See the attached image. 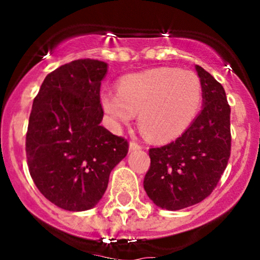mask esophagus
Here are the masks:
<instances>
[{
    "instance_id": "34e87169",
    "label": "esophagus",
    "mask_w": 260,
    "mask_h": 260,
    "mask_svg": "<svg viewBox=\"0 0 260 260\" xmlns=\"http://www.w3.org/2000/svg\"><path fill=\"white\" fill-rule=\"evenodd\" d=\"M142 147L138 145L137 142H131L129 143V152H135V151H138V149H141Z\"/></svg>"
}]
</instances>
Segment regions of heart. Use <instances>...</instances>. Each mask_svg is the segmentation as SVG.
Instances as JSON below:
<instances>
[{
  "instance_id": "1",
  "label": "heart",
  "mask_w": 260,
  "mask_h": 260,
  "mask_svg": "<svg viewBox=\"0 0 260 260\" xmlns=\"http://www.w3.org/2000/svg\"><path fill=\"white\" fill-rule=\"evenodd\" d=\"M203 85L195 73L176 68H154L123 77L118 91L104 90L101 104L115 127L129 124L138 113V125L153 142L182 135L199 113Z\"/></svg>"
}]
</instances>
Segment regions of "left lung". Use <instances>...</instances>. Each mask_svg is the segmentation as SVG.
I'll return each mask as SVG.
<instances>
[{"label": "left lung", "instance_id": "8db88e82", "mask_svg": "<svg viewBox=\"0 0 260 260\" xmlns=\"http://www.w3.org/2000/svg\"><path fill=\"white\" fill-rule=\"evenodd\" d=\"M203 109L174 142L149 149L143 187L154 205L176 211L201 203L216 187L230 157V107L221 84L196 65Z\"/></svg>", "mask_w": 260, "mask_h": 260}]
</instances>
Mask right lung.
<instances>
[{"label":"right lung","instance_id":"obj_1","mask_svg":"<svg viewBox=\"0 0 260 260\" xmlns=\"http://www.w3.org/2000/svg\"><path fill=\"white\" fill-rule=\"evenodd\" d=\"M108 64L79 59L46 75L34 99L27 135L28 171L41 193L68 211L93 209L128 142L101 125V84Z\"/></svg>","mask_w":260,"mask_h":260}]
</instances>
